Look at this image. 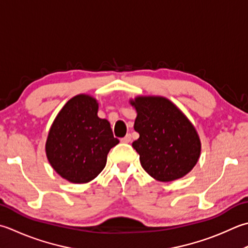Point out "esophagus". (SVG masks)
Returning a JSON list of instances; mask_svg holds the SVG:
<instances>
[{
    "mask_svg": "<svg viewBox=\"0 0 248 248\" xmlns=\"http://www.w3.org/2000/svg\"><path fill=\"white\" fill-rule=\"evenodd\" d=\"M120 140H121V143H125V144L131 143V135L127 134L124 138H123Z\"/></svg>",
    "mask_w": 248,
    "mask_h": 248,
    "instance_id": "obj_1",
    "label": "esophagus"
}]
</instances>
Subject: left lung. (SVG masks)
I'll use <instances>...</instances> for the list:
<instances>
[{"mask_svg": "<svg viewBox=\"0 0 248 248\" xmlns=\"http://www.w3.org/2000/svg\"><path fill=\"white\" fill-rule=\"evenodd\" d=\"M130 104L137 110L132 143L143 169L159 182L182 178L200 158L201 140L197 129L177 106L164 96L139 95Z\"/></svg>", "mask_w": 248, "mask_h": 248, "instance_id": "1", "label": "left lung"}]
</instances>
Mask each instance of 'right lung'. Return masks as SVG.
Masks as SVG:
<instances>
[{
    "instance_id": "1",
    "label": "right lung",
    "mask_w": 248,
    "mask_h": 248,
    "mask_svg": "<svg viewBox=\"0 0 248 248\" xmlns=\"http://www.w3.org/2000/svg\"><path fill=\"white\" fill-rule=\"evenodd\" d=\"M99 103L89 94L66 102L53 120L45 145L52 169L67 182L86 184L105 168L108 154L119 143L108 120L98 116Z\"/></svg>"
}]
</instances>
